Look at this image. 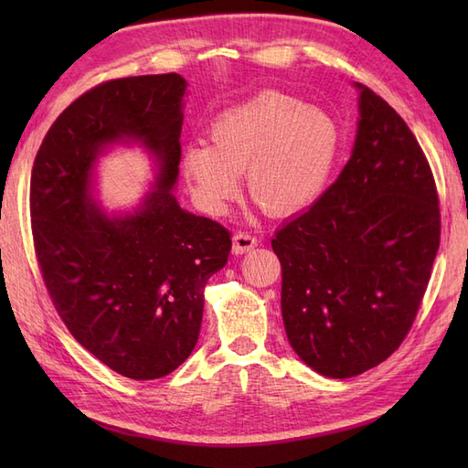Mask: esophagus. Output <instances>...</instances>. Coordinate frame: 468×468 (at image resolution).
<instances>
[{"label": "esophagus", "instance_id": "obj_1", "mask_svg": "<svg viewBox=\"0 0 468 468\" xmlns=\"http://www.w3.org/2000/svg\"><path fill=\"white\" fill-rule=\"evenodd\" d=\"M258 246V238L248 232H236L232 238V251L234 253H246Z\"/></svg>", "mask_w": 468, "mask_h": 468}]
</instances>
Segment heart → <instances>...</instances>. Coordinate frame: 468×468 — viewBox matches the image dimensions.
<instances>
[{"label":"heart","instance_id":"obj_1","mask_svg":"<svg viewBox=\"0 0 468 468\" xmlns=\"http://www.w3.org/2000/svg\"><path fill=\"white\" fill-rule=\"evenodd\" d=\"M208 140L187 146L181 158L199 203L222 212L246 169L251 201L267 215L282 217L324 191L342 150V129L330 112L299 97L261 91L218 112L208 124Z\"/></svg>","mask_w":468,"mask_h":468}]
</instances>
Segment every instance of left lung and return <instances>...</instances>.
Here are the masks:
<instances>
[{
    "instance_id": "left-lung-1",
    "label": "left lung",
    "mask_w": 468,
    "mask_h": 468,
    "mask_svg": "<svg viewBox=\"0 0 468 468\" xmlns=\"http://www.w3.org/2000/svg\"><path fill=\"white\" fill-rule=\"evenodd\" d=\"M357 88L361 119L349 162L271 239L289 344L332 378L369 371L400 347L441 236L426 154L385 99Z\"/></svg>"
}]
</instances>
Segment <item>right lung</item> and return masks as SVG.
Returning a JSON list of instances; mask_svg holds the SVG:
<instances>
[{
    "label": "right lung",
    "mask_w": 468,
    "mask_h": 468,
    "mask_svg": "<svg viewBox=\"0 0 468 468\" xmlns=\"http://www.w3.org/2000/svg\"><path fill=\"white\" fill-rule=\"evenodd\" d=\"M179 74L109 80L54 121L31 174L37 261L56 313L90 353L134 380L165 377L199 339L203 289L229 261L230 232L183 210L172 187L181 160ZM129 137L161 164L134 213L109 218L90 199L96 155Z\"/></svg>",
    "instance_id": "right-lung-1"
}]
</instances>
